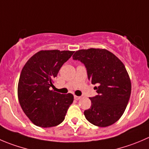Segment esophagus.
I'll return each mask as SVG.
<instances>
[{
    "mask_svg": "<svg viewBox=\"0 0 149 149\" xmlns=\"http://www.w3.org/2000/svg\"><path fill=\"white\" fill-rule=\"evenodd\" d=\"M74 100H80V98H81V97H78V96H74Z\"/></svg>",
    "mask_w": 149,
    "mask_h": 149,
    "instance_id": "esophagus-1",
    "label": "esophagus"
}]
</instances>
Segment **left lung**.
Listing matches in <instances>:
<instances>
[{
  "mask_svg": "<svg viewBox=\"0 0 149 149\" xmlns=\"http://www.w3.org/2000/svg\"><path fill=\"white\" fill-rule=\"evenodd\" d=\"M86 66L88 80L97 84L98 95L90 98L91 106L84 111L86 118L97 127H106L124 113L131 95L132 85L125 66L105 49H79L73 56Z\"/></svg>",
  "mask_w": 149,
  "mask_h": 149,
  "instance_id": "obj_1",
  "label": "left lung"
}]
</instances>
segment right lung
Listing matches in <instances>:
<instances>
[{"label": "right lung", "instance_id": "right-lung-1", "mask_svg": "<svg viewBox=\"0 0 149 149\" xmlns=\"http://www.w3.org/2000/svg\"><path fill=\"white\" fill-rule=\"evenodd\" d=\"M74 51L41 50L23 66L19 76L17 95L19 104L35 125L52 127L64 120L74 100L72 93L61 94L50 90L53 79Z\"/></svg>", "mask_w": 149, "mask_h": 149}]
</instances>
